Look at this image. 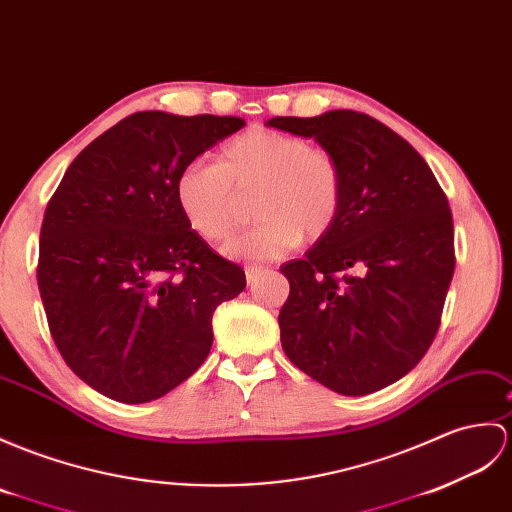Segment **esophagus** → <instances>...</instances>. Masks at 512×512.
Instances as JSON below:
<instances>
[{"instance_id":"obj_1","label":"esophagus","mask_w":512,"mask_h":512,"mask_svg":"<svg viewBox=\"0 0 512 512\" xmlns=\"http://www.w3.org/2000/svg\"><path fill=\"white\" fill-rule=\"evenodd\" d=\"M246 281L248 283H255L261 275H264V268H261V266H246Z\"/></svg>"}]
</instances>
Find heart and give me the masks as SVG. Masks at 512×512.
Segmentation results:
<instances>
[{
	"label": "heart",
	"instance_id": "heart-1",
	"mask_svg": "<svg viewBox=\"0 0 512 512\" xmlns=\"http://www.w3.org/2000/svg\"><path fill=\"white\" fill-rule=\"evenodd\" d=\"M176 202L202 240L224 242L240 227L246 198H255V229L224 246L233 259L285 257L305 237L316 242L338 220L344 176L338 159L299 135L253 128L218 152L178 172Z\"/></svg>",
	"mask_w": 512,
	"mask_h": 512
}]
</instances>
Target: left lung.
Segmentation results:
<instances>
[{"label": "left lung", "instance_id": "left-lung-1", "mask_svg": "<svg viewBox=\"0 0 512 512\" xmlns=\"http://www.w3.org/2000/svg\"><path fill=\"white\" fill-rule=\"evenodd\" d=\"M338 159V220L303 259L281 266L290 296L281 347L294 366L340 395L397 382L421 362L454 277V220L430 165L406 139L355 111L272 117Z\"/></svg>", "mask_w": 512, "mask_h": 512}]
</instances>
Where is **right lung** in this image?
I'll return each instance as SVG.
<instances>
[{"label":"right lung","instance_id":"1","mask_svg":"<svg viewBox=\"0 0 512 512\" xmlns=\"http://www.w3.org/2000/svg\"><path fill=\"white\" fill-rule=\"evenodd\" d=\"M242 117L141 111L71 161L47 202L37 281L47 325L82 382L148 403L198 371L211 316L246 288L176 202V176Z\"/></svg>","mask_w":512,"mask_h":512}]
</instances>
